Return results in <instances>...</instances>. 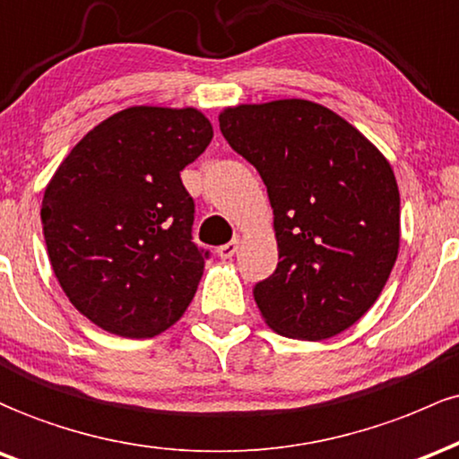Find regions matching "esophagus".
<instances>
[{
  "instance_id": "1",
  "label": "esophagus",
  "mask_w": 459,
  "mask_h": 459,
  "mask_svg": "<svg viewBox=\"0 0 459 459\" xmlns=\"http://www.w3.org/2000/svg\"><path fill=\"white\" fill-rule=\"evenodd\" d=\"M238 247H240V240L234 238V240H230L228 245H221L219 249H216V254L223 257V260H228V257H231L236 254V251H238Z\"/></svg>"
}]
</instances>
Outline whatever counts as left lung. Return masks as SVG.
Returning a JSON list of instances; mask_svg holds the SVG:
<instances>
[{
  "label": "left lung",
  "instance_id": "1",
  "mask_svg": "<svg viewBox=\"0 0 459 459\" xmlns=\"http://www.w3.org/2000/svg\"><path fill=\"white\" fill-rule=\"evenodd\" d=\"M221 134L254 164L273 208L280 262L254 299L277 333L336 336L368 312L399 254V188L382 153L306 100L228 108Z\"/></svg>",
  "mask_w": 459,
  "mask_h": 459
}]
</instances>
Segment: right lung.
Wrapping results in <instances>:
<instances>
[{
  "mask_svg": "<svg viewBox=\"0 0 459 459\" xmlns=\"http://www.w3.org/2000/svg\"><path fill=\"white\" fill-rule=\"evenodd\" d=\"M210 141L195 108H127L86 134L45 188L51 269L106 332L152 338L193 301L210 251L193 243L195 202L179 171Z\"/></svg>",
  "mask_w": 459,
  "mask_h": 459,
  "instance_id": "right-lung-1",
  "label": "right lung"
}]
</instances>
